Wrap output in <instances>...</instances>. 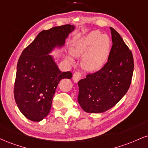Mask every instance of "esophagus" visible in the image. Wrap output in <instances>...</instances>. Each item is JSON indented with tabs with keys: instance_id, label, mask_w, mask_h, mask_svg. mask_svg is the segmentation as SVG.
Listing matches in <instances>:
<instances>
[{
	"instance_id": "esophagus-1",
	"label": "esophagus",
	"mask_w": 148,
	"mask_h": 148,
	"mask_svg": "<svg viewBox=\"0 0 148 148\" xmlns=\"http://www.w3.org/2000/svg\"><path fill=\"white\" fill-rule=\"evenodd\" d=\"M72 79H73V80H74V81L75 82V83H77V82L81 79V72H74V74H73Z\"/></svg>"
}]
</instances>
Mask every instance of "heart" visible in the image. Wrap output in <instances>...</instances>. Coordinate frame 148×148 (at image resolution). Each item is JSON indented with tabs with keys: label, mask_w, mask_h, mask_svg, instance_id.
<instances>
[{
	"label": "heart",
	"mask_w": 148,
	"mask_h": 148,
	"mask_svg": "<svg viewBox=\"0 0 148 148\" xmlns=\"http://www.w3.org/2000/svg\"><path fill=\"white\" fill-rule=\"evenodd\" d=\"M110 39L108 36L101 34L98 31L90 32L72 47V53L74 56L81 57L82 67L89 72H95L102 68L106 63L110 51ZM69 60L73 62L69 57Z\"/></svg>",
	"instance_id": "heart-1"
}]
</instances>
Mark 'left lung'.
<instances>
[{"label":"left lung","instance_id":"left-lung-1","mask_svg":"<svg viewBox=\"0 0 148 148\" xmlns=\"http://www.w3.org/2000/svg\"><path fill=\"white\" fill-rule=\"evenodd\" d=\"M112 46L107 63L100 70L88 74L78 83V101L88 113L110 110L127 93L134 71L132 53L120 34L112 27Z\"/></svg>","mask_w":148,"mask_h":148}]
</instances>
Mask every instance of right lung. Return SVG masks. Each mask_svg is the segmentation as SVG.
<instances>
[{
    "label": "right lung",
    "mask_w": 148,
    "mask_h": 148,
    "mask_svg": "<svg viewBox=\"0 0 148 148\" xmlns=\"http://www.w3.org/2000/svg\"><path fill=\"white\" fill-rule=\"evenodd\" d=\"M74 29L68 24L40 32L19 57L14 99L21 112L30 121H40L47 116L58 83L72 78L70 72L59 70L48 54L57 46L62 47Z\"/></svg>",
    "instance_id": "right-lung-1"
}]
</instances>
